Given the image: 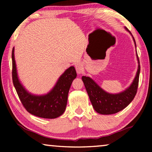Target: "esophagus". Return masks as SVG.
I'll return each mask as SVG.
<instances>
[{"label": "esophagus", "instance_id": "esophagus-1", "mask_svg": "<svg viewBox=\"0 0 152 152\" xmlns=\"http://www.w3.org/2000/svg\"><path fill=\"white\" fill-rule=\"evenodd\" d=\"M75 68H76V72L78 73V74H80L81 73H82L84 72L83 66H82V64H80V63L76 64L75 65Z\"/></svg>", "mask_w": 152, "mask_h": 152}]
</instances>
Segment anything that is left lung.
Masks as SVG:
<instances>
[{"label": "left lung", "mask_w": 152, "mask_h": 152, "mask_svg": "<svg viewBox=\"0 0 152 152\" xmlns=\"http://www.w3.org/2000/svg\"><path fill=\"white\" fill-rule=\"evenodd\" d=\"M125 29L132 35V33L127 27H125ZM133 39L136 47L135 41L133 37ZM137 58L139 65L135 78L130 86L128 87L125 91L120 92V93H108V92H105L104 90H102L90 77L84 76L82 77V80L84 82V86H85L87 93L88 94L92 107L98 113L102 115L115 114V113H117L121 111V110L124 109L134 99L135 94L137 93L139 77H140V60H139L137 53Z\"/></svg>", "instance_id": "8db88e82"}]
</instances>
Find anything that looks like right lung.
Returning <instances> with one entry per match:
<instances>
[{
  "label": "right lung",
  "mask_w": 152,
  "mask_h": 152,
  "mask_svg": "<svg viewBox=\"0 0 152 152\" xmlns=\"http://www.w3.org/2000/svg\"><path fill=\"white\" fill-rule=\"evenodd\" d=\"M14 48L12 51V82L21 103L28 112L44 119H55L65 111L72 82L76 78V72L71 66L59 78L54 87L48 94L34 95L29 93L20 83L17 76Z\"/></svg>",
  "instance_id": "add662e5"
}]
</instances>
